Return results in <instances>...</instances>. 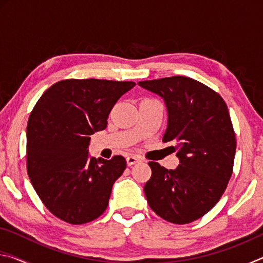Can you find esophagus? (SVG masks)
Instances as JSON below:
<instances>
[{
    "label": "esophagus",
    "mask_w": 263,
    "mask_h": 263,
    "mask_svg": "<svg viewBox=\"0 0 263 263\" xmlns=\"http://www.w3.org/2000/svg\"><path fill=\"white\" fill-rule=\"evenodd\" d=\"M140 161V158L136 157V155H130V157L126 158V163L127 166H132V164H135L137 162Z\"/></svg>",
    "instance_id": "obj_1"
}]
</instances>
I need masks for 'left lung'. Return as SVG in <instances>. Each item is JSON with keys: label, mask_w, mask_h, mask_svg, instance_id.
Segmentation results:
<instances>
[{"label": "left lung", "mask_w": 263, "mask_h": 263, "mask_svg": "<svg viewBox=\"0 0 263 263\" xmlns=\"http://www.w3.org/2000/svg\"><path fill=\"white\" fill-rule=\"evenodd\" d=\"M138 84L163 99L168 125L162 141L176 142L172 147L180 159L176 169L148 162L147 203L164 220L188 224L216 205L232 175L237 141L228 105L218 92L190 78Z\"/></svg>", "instance_id": "1"}]
</instances>
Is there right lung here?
Segmentation results:
<instances>
[{
  "label": "right lung",
  "instance_id": "right-lung-1",
  "mask_svg": "<svg viewBox=\"0 0 263 263\" xmlns=\"http://www.w3.org/2000/svg\"><path fill=\"white\" fill-rule=\"evenodd\" d=\"M131 81L68 79L44 92L26 128V168L35 193L53 215L74 225L99 218L108 208L126 160L89 155L91 135L102 131Z\"/></svg>",
  "mask_w": 263,
  "mask_h": 263
}]
</instances>
